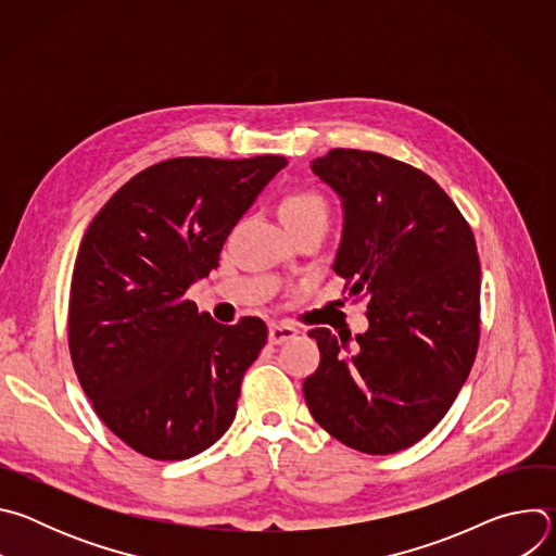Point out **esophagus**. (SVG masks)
I'll return each mask as SVG.
<instances>
[{"label": "esophagus", "instance_id": "1", "mask_svg": "<svg viewBox=\"0 0 556 556\" xmlns=\"http://www.w3.org/2000/svg\"><path fill=\"white\" fill-rule=\"evenodd\" d=\"M294 337H296V330H294L292 326L273 324V326L268 328V343H273V345H281V343H286V341H290V339H294Z\"/></svg>", "mask_w": 556, "mask_h": 556}]
</instances>
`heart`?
I'll return each instance as SVG.
<instances>
[{
	"instance_id": "obj_1",
	"label": "heart",
	"mask_w": 556,
	"mask_h": 556,
	"mask_svg": "<svg viewBox=\"0 0 556 556\" xmlns=\"http://www.w3.org/2000/svg\"><path fill=\"white\" fill-rule=\"evenodd\" d=\"M328 202L312 189H296L288 193L281 202V217L286 226L312 222V219H321L328 222Z\"/></svg>"
}]
</instances>
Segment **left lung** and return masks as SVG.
Segmentation results:
<instances>
[{
  "label": "left lung",
  "instance_id": "1",
  "mask_svg": "<svg viewBox=\"0 0 556 556\" xmlns=\"http://www.w3.org/2000/svg\"><path fill=\"white\" fill-rule=\"evenodd\" d=\"M341 200L334 273L367 299V330L307 332L321 352L303 380L312 418L371 455L416 444L448 412L480 341L472 232L427 174L376 151L332 149L309 163Z\"/></svg>",
  "mask_w": 556,
  "mask_h": 556
}]
</instances>
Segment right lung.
<instances>
[{"label": "right lung", "instance_id": "add662e5", "mask_svg": "<svg viewBox=\"0 0 556 556\" xmlns=\"http://www.w3.org/2000/svg\"><path fill=\"white\" fill-rule=\"evenodd\" d=\"M288 165L174 157L123 185L88 226L72 273L70 354L99 418L151 459H187L235 420L264 321L222 326L185 299L219 266L232 226Z\"/></svg>", "mask_w": 556, "mask_h": 556}]
</instances>
